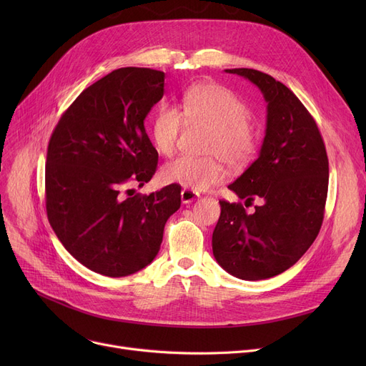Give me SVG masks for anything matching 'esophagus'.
Here are the masks:
<instances>
[{"label": "esophagus", "mask_w": 366, "mask_h": 366, "mask_svg": "<svg viewBox=\"0 0 366 366\" xmlns=\"http://www.w3.org/2000/svg\"><path fill=\"white\" fill-rule=\"evenodd\" d=\"M199 197H200V194L197 193V191L188 189V188H184V189L181 191V200H182V203H185V204L197 200Z\"/></svg>", "instance_id": "1"}]
</instances>
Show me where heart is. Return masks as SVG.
I'll use <instances>...</instances> for the list:
<instances>
[{"instance_id": "heart-1", "label": "heart", "mask_w": 366, "mask_h": 366, "mask_svg": "<svg viewBox=\"0 0 366 366\" xmlns=\"http://www.w3.org/2000/svg\"><path fill=\"white\" fill-rule=\"evenodd\" d=\"M181 107L182 112L164 102L154 112L149 126L154 147L163 156H170L185 119L210 129L203 148L209 156H179L167 162L160 172L166 184L204 191L225 177L224 167L214 155L232 166H242L252 157L258 141L257 130L249 120L246 104L236 93L215 83H199L184 92Z\"/></svg>"}]
</instances>
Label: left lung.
<instances>
[{"label": "left lung", "instance_id": "left-lung-1", "mask_svg": "<svg viewBox=\"0 0 366 366\" xmlns=\"http://www.w3.org/2000/svg\"><path fill=\"white\" fill-rule=\"evenodd\" d=\"M254 83L267 102V127L258 159L229 184L244 204L261 199L252 214L221 200L212 251L225 272L262 280L292 267L322 227L330 164L315 119L297 96L257 69H225Z\"/></svg>", "mask_w": 366, "mask_h": 366}]
</instances>
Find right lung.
Here are the masks:
<instances>
[{"label":"right lung","mask_w":366,"mask_h":366,"mask_svg":"<svg viewBox=\"0 0 366 366\" xmlns=\"http://www.w3.org/2000/svg\"><path fill=\"white\" fill-rule=\"evenodd\" d=\"M164 93V72L120 68L84 89L62 114L47 148V218L66 251L89 270L123 277L160 251L164 224L181 206V187L129 194L157 169L144 120ZM132 191V189H127Z\"/></svg>","instance_id":"right-lung-1"}]
</instances>
